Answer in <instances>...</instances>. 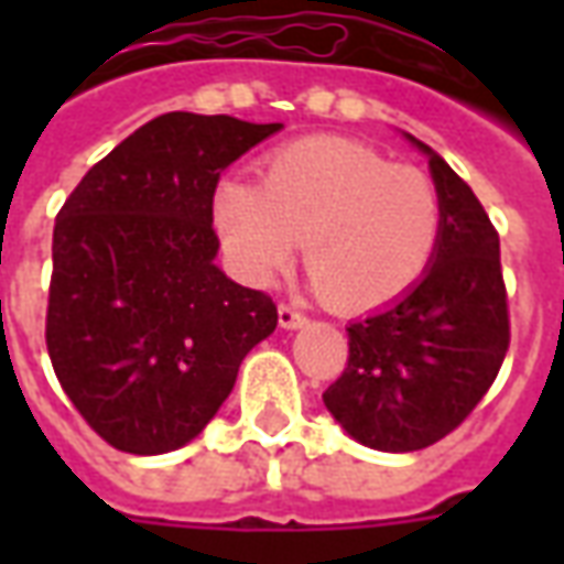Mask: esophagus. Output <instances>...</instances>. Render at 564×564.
Returning <instances> with one entry per match:
<instances>
[{"label": "esophagus", "instance_id": "obj_1", "mask_svg": "<svg viewBox=\"0 0 564 564\" xmlns=\"http://www.w3.org/2000/svg\"><path fill=\"white\" fill-rule=\"evenodd\" d=\"M278 319H281L283 329H299V326H305L307 323L305 314L295 305H290V302H281V307H278Z\"/></svg>", "mask_w": 564, "mask_h": 564}]
</instances>
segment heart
Listing matches in <instances>:
<instances>
[{
    "mask_svg": "<svg viewBox=\"0 0 564 564\" xmlns=\"http://www.w3.org/2000/svg\"><path fill=\"white\" fill-rule=\"evenodd\" d=\"M214 223L247 281L281 274L305 237L319 295L338 311H371L402 299L429 269L441 198L420 169L354 141L302 139L262 160L259 186L220 181Z\"/></svg>",
    "mask_w": 564,
    "mask_h": 564,
    "instance_id": "obj_1",
    "label": "heart"
}]
</instances>
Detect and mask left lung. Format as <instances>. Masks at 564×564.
<instances>
[{
  "mask_svg": "<svg viewBox=\"0 0 564 564\" xmlns=\"http://www.w3.org/2000/svg\"><path fill=\"white\" fill-rule=\"evenodd\" d=\"M441 198L432 265L395 305L347 326V368L323 392L359 444L411 453L449 435L492 387L510 344L498 232L471 186L425 148Z\"/></svg>",
  "mask_w": 564,
  "mask_h": 564,
  "instance_id": "8db88e82",
  "label": "left lung"
}]
</instances>
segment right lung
<instances>
[{
    "label": "right lung",
    "instance_id": "obj_1",
    "mask_svg": "<svg viewBox=\"0 0 564 564\" xmlns=\"http://www.w3.org/2000/svg\"><path fill=\"white\" fill-rule=\"evenodd\" d=\"M278 129L153 117L56 214L44 341L59 387L115 449L156 456L189 444L278 326L271 295L214 265L220 172Z\"/></svg>",
    "mask_w": 564,
    "mask_h": 564
}]
</instances>
